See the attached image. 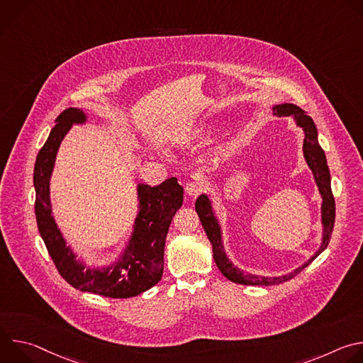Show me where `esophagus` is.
<instances>
[{
    "mask_svg": "<svg viewBox=\"0 0 363 363\" xmlns=\"http://www.w3.org/2000/svg\"><path fill=\"white\" fill-rule=\"evenodd\" d=\"M185 191L189 196H196L199 195L201 192L205 191V182L202 179H194V181H189L186 185H185Z\"/></svg>",
    "mask_w": 363,
    "mask_h": 363,
    "instance_id": "obj_1",
    "label": "esophagus"
}]
</instances>
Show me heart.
Instances as JSON below:
<instances>
[{"label": "heart", "mask_w": 363, "mask_h": 363, "mask_svg": "<svg viewBox=\"0 0 363 363\" xmlns=\"http://www.w3.org/2000/svg\"><path fill=\"white\" fill-rule=\"evenodd\" d=\"M206 133H208V132H206L205 129H202V128H201V129H198L196 132H194V136H196V138H202V136H205Z\"/></svg>", "instance_id": "obj_1"}]
</instances>
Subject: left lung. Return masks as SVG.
Returning a JSON list of instances; mask_svg holds the SVG:
<instances>
[{
	"label": "left lung",
	"mask_w": 363,
	"mask_h": 363,
	"mask_svg": "<svg viewBox=\"0 0 363 363\" xmlns=\"http://www.w3.org/2000/svg\"><path fill=\"white\" fill-rule=\"evenodd\" d=\"M274 109V115H277L279 118L283 116H293L297 122V126H300L304 132V142H303V153L306 162L308 165V168L312 169L315 181L318 184L319 192L322 195V224H323V238H322V245L319 247V250L308 258V260L300 266L298 269H296L294 272L286 274V276H280V277H262V276H254V274H245L242 273L240 269L234 267L233 263L228 260L224 247H223V241H221V228L218 224V220L216 218L213 208H211V202L206 195H199L196 202H195V210L196 214L199 216L201 224L208 235V240L213 244V252H214V260L217 263V267L220 269V272L231 281L238 283V284H248V286H273V284H280L284 283L290 279H293L294 276H297L303 269H306L310 263H312L315 258L328 247L329 241H330V235L333 231V225H335V213H336V206H335V198L332 194V188H330V172L328 168V162H326V157L325 152L320 147L319 142H318V129L316 125L313 122V119L307 116L304 113V111H301L298 106L291 105V103H284V105H277L273 108Z\"/></svg>",
	"instance_id": "1"
}]
</instances>
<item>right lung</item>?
<instances>
[{"mask_svg":"<svg viewBox=\"0 0 363 363\" xmlns=\"http://www.w3.org/2000/svg\"><path fill=\"white\" fill-rule=\"evenodd\" d=\"M83 111H63L48 139L40 149L34 165L35 218L40 235L60 276L74 289L111 298L138 296L157 284L164 272L165 240L175 213L181 208L184 188L177 178H169L158 186L138 185L139 214L133 233L119 262L103 269H84L51 216L50 177L55 168L59 146L73 123H84Z\"/></svg>","mask_w":363,"mask_h":363,"instance_id":"obj_1","label":"right lung"}]
</instances>
